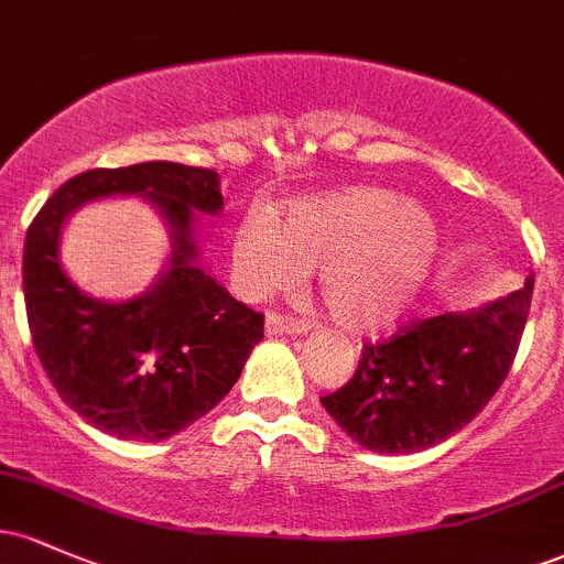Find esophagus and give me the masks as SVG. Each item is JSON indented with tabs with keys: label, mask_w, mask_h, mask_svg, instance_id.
<instances>
[{
	"label": "esophagus",
	"mask_w": 564,
	"mask_h": 564,
	"mask_svg": "<svg viewBox=\"0 0 564 564\" xmlns=\"http://www.w3.org/2000/svg\"><path fill=\"white\" fill-rule=\"evenodd\" d=\"M264 328L273 336H286V334H307L310 323L302 318H294V315L283 313H268V321H264Z\"/></svg>",
	"instance_id": "34e87169"
}]
</instances>
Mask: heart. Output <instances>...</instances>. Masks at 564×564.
<instances>
[{
    "mask_svg": "<svg viewBox=\"0 0 564 564\" xmlns=\"http://www.w3.org/2000/svg\"><path fill=\"white\" fill-rule=\"evenodd\" d=\"M440 254L424 206L379 187L300 200L275 219L249 215L230 238L238 289L251 300L300 286L321 264V294L341 326L379 332L419 300Z\"/></svg>",
    "mask_w": 564,
    "mask_h": 564,
    "instance_id": "1",
    "label": "heart"
}]
</instances>
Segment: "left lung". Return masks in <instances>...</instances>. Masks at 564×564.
Segmentation results:
<instances>
[{
  "mask_svg": "<svg viewBox=\"0 0 564 564\" xmlns=\"http://www.w3.org/2000/svg\"><path fill=\"white\" fill-rule=\"evenodd\" d=\"M535 275L488 307L408 323L364 345L345 387L323 394L334 422L377 453H416L443 443L488 405L514 364Z\"/></svg>",
  "mask_w": 564,
  "mask_h": 564,
  "instance_id": "1",
  "label": "left lung"
}]
</instances>
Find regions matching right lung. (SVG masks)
Masks as SVG:
<instances>
[{"mask_svg": "<svg viewBox=\"0 0 564 564\" xmlns=\"http://www.w3.org/2000/svg\"><path fill=\"white\" fill-rule=\"evenodd\" d=\"M113 192L151 197L171 219L175 251L148 295L97 303L62 273L56 238L68 210ZM193 209H223L217 172L148 161L76 174L25 232L23 296L39 360L57 394L108 435L151 443L177 435L232 390L262 339L264 315L193 264Z\"/></svg>", "mask_w": 564, "mask_h": 564, "instance_id": "1", "label": "right lung"}]
</instances>
